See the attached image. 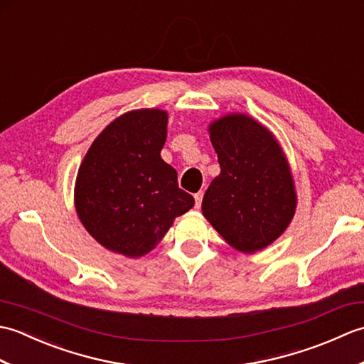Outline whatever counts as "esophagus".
<instances>
[{"mask_svg":"<svg viewBox=\"0 0 364 364\" xmlns=\"http://www.w3.org/2000/svg\"><path fill=\"white\" fill-rule=\"evenodd\" d=\"M194 198H196V208L198 210L200 206H202V200H203V192L200 191V192H197V194L194 196Z\"/></svg>","mask_w":364,"mask_h":364,"instance_id":"1","label":"esophagus"}]
</instances>
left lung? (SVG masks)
<instances>
[{"label": "left lung", "instance_id": "8db88e82", "mask_svg": "<svg viewBox=\"0 0 364 364\" xmlns=\"http://www.w3.org/2000/svg\"><path fill=\"white\" fill-rule=\"evenodd\" d=\"M210 133L220 175L205 192L203 215L235 249H264L296 211L288 161L272 133L249 115H227Z\"/></svg>", "mask_w": 364, "mask_h": 364}]
</instances>
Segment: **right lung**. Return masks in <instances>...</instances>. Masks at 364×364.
I'll return each instance as SVG.
<instances>
[{
    "label": "right lung",
    "mask_w": 364,
    "mask_h": 364,
    "mask_svg": "<svg viewBox=\"0 0 364 364\" xmlns=\"http://www.w3.org/2000/svg\"><path fill=\"white\" fill-rule=\"evenodd\" d=\"M167 112L131 111L107 125L80 167L75 205L82 225L106 249L137 258L154 249L173 219L194 206L161 159Z\"/></svg>",
    "instance_id": "obj_1"
}]
</instances>
